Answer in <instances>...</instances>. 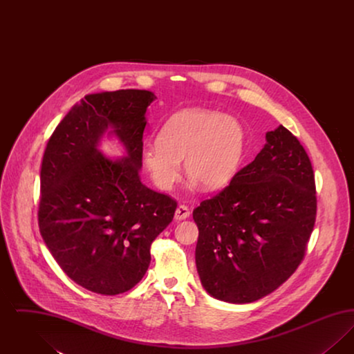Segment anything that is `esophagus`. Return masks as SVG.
Wrapping results in <instances>:
<instances>
[{
	"label": "esophagus",
	"mask_w": 354,
	"mask_h": 354,
	"mask_svg": "<svg viewBox=\"0 0 354 354\" xmlns=\"http://www.w3.org/2000/svg\"><path fill=\"white\" fill-rule=\"evenodd\" d=\"M189 216V209L188 207L185 204H180L176 211H175V219L176 220H185Z\"/></svg>",
	"instance_id": "34e87169"
}]
</instances>
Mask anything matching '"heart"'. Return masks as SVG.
Listing matches in <instances>:
<instances>
[{"label": "heart", "mask_w": 354, "mask_h": 354, "mask_svg": "<svg viewBox=\"0 0 354 354\" xmlns=\"http://www.w3.org/2000/svg\"><path fill=\"white\" fill-rule=\"evenodd\" d=\"M245 149L239 119L205 109H185L171 115L159 139L145 143L140 156L152 182L169 189L180 175V160L194 182L218 189L235 176Z\"/></svg>", "instance_id": "b5f03b06"}]
</instances>
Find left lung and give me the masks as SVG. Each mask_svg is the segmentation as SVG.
<instances>
[{
    "mask_svg": "<svg viewBox=\"0 0 354 354\" xmlns=\"http://www.w3.org/2000/svg\"><path fill=\"white\" fill-rule=\"evenodd\" d=\"M216 196L194 209L202 286L232 304L256 301L297 270L316 221L312 163L284 126Z\"/></svg>",
    "mask_w": 354,
    "mask_h": 354,
    "instance_id": "8db88e82",
    "label": "left lung"
}]
</instances>
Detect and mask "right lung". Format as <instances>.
I'll use <instances>...</instances> for the list:
<instances>
[{"label":"right lung","instance_id":"1","mask_svg":"<svg viewBox=\"0 0 354 354\" xmlns=\"http://www.w3.org/2000/svg\"><path fill=\"white\" fill-rule=\"evenodd\" d=\"M147 90L88 94L59 122L41 166L39 232L58 266L78 286L119 295L151 261L152 241L174 219L176 202L140 182ZM111 129L122 160L97 150Z\"/></svg>","mask_w":354,"mask_h":354}]
</instances>
